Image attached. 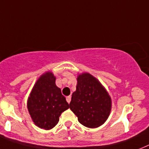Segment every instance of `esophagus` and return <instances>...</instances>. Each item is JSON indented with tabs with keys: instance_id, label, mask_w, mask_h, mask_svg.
Wrapping results in <instances>:
<instances>
[{
	"instance_id": "esophagus-1",
	"label": "esophagus",
	"mask_w": 149,
	"mask_h": 149,
	"mask_svg": "<svg viewBox=\"0 0 149 149\" xmlns=\"http://www.w3.org/2000/svg\"><path fill=\"white\" fill-rule=\"evenodd\" d=\"M66 99V101H67V102H68V103H70V101H71V96H70V95L67 96Z\"/></svg>"
}]
</instances>
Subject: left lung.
I'll list each match as a JSON object with an SVG mask.
<instances>
[{"instance_id":"8db88e82","label":"left lung","mask_w":149,"mask_h":149,"mask_svg":"<svg viewBox=\"0 0 149 149\" xmlns=\"http://www.w3.org/2000/svg\"><path fill=\"white\" fill-rule=\"evenodd\" d=\"M70 108L79 123L88 128H97L108 118L112 108L109 95L97 79L83 72L77 77V90L72 94Z\"/></svg>"}]
</instances>
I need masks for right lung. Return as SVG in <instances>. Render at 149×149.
<instances>
[{
	"label": "right lung",
	"mask_w": 149,
	"mask_h": 149,
	"mask_svg": "<svg viewBox=\"0 0 149 149\" xmlns=\"http://www.w3.org/2000/svg\"><path fill=\"white\" fill-rule=\"evenodd\" d=\"M55 81L51 72H45L37 79L27 100V109L33 122L46 130L53 129L61 113L70 108Z\"/></svg>",
	"instance_id": "right-lung-1"
}]
</instances>
